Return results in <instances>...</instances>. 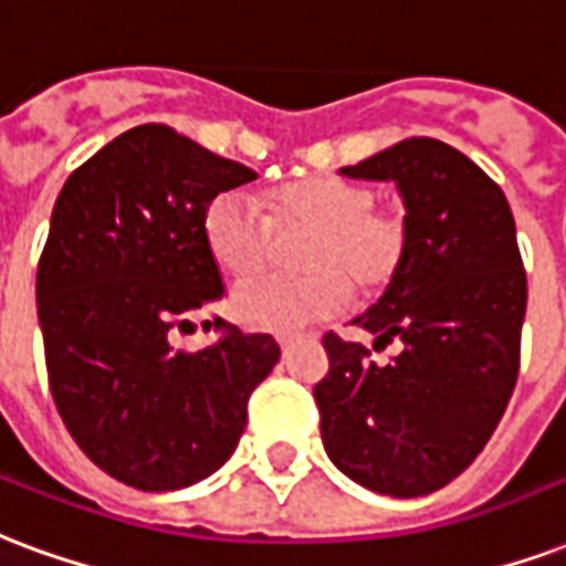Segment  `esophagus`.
I'll list each match as a JSON object with an SVG mask.
<instances>
[{
  "mask_svg": "<svg viewBox=\"0 0 566 566\" xmlns=\"http://www.w3.org/2000/svg\"><path fill=\"white\" fill-rule=\"evenodd\" d=\"M294 342H296V336H279V345H282L284 354L291 350V345H294Z\"/></svg>",
  "mask_w": 566,
  "mask_h": 566,
  "instance_id": "obj_1",
  "label": "esophagus"
}]
</instances>
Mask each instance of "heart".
<instances>
[{
	"mask_svg": "<svg viewBox=\"0 0 566 566\" xmlns=\"http://www.w3.org/2000/svg\"><path fill=\"white\" fill-rule=\"evenodd\" d=\"M258 200L221 191L203 212V242L221 272L245 279L266 270L282 237L308 233L300 279H251L233 291L245 326L294 333L345 312L357 287L375 300L399 279L411 254V221L399 207H378L375 188L336 174L287 179Z\"/></svg>",
	"mask_w": 566,
	"mask_h": 566,
	"instance_id": "obj_1",
	"label": "heart"
}]
</instances>
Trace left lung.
<instances>
[{
	"label": "left lung",
	"mask_w": 566,
	"mask_h": 566,
	"mask_svg": "<svg viewBox=\"0 0 566 566\" xmlns=\"http://www.w3.org/2000/svg\"><path fill=\"white\" fill-rule=\"evenodd\" d=\"M345 177L392 179L411 254L375 308L357 317L389 363L326 333L329 371L315 384L326 455L392 497L441 489L474 462L518 378L528 279L504 191L434 137H408Z\"/></svg>",
	"instance_id": "8db88e82"
}]
</instances>
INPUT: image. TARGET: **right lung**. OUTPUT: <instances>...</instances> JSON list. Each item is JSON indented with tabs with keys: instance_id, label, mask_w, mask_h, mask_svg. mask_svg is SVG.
I'll list each match as a JSON object with an SVG mask.
<instances>
[{
	"instance_id": "obj_1",
	"label": "right lung",
	"mask_w": 566,
	"mask_h": 566,
	"mask_svg": "<svg viewBox=\"0 0 566 566\" xmlns=\"http://www.w3.org/2000/svg\"><path fill=\"white\" fill-rule=\"evenodd\" d=\"M254 177L149 123L83 161L53 207L35 279L50 392L83 453L140 492L219 471L282 357L275 338L219 315L203 321L216 342L174 345L228 294L203 242L209 200Z\"/></svg>"
}]
</instances>
